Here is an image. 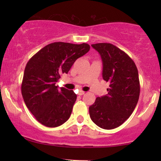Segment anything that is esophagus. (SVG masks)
Returning <instances> with one entry per match:
<instances>
[{
	"label": "esophagus",
	"instance_id": "esophagus-1",
	"mask_svg": "<svg viewBox=\"0 0 161 161\" xmlns=\"http://www.w3.org/2000/svg\"><path fill=\"white\" fill-rule=\"evenodd\" d=\"M85 93H86V92H85L84 91H79V95H85Z\"/></svg>",
	"mask_w": 161,
	"mask_h": 161
}]
</instances>
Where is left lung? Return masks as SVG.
<instances>
[{"instance_id": "8db88e82", "label": "left lung", "mask_w": 161, "mask_h": 161, "mask_svg": "<svg viewBox=\"0 0 161 161\" xmlns=\"http://www.w3.org/2000/svg\"><path fill=\"white\" fill-rule=\"evenodd\" d=\"M100 53L103 63L102 76L110 83L108 95L97 97L89 107L92 120L97 126L113 129L131 116L140 94L138 72L127 53L110 43L92 45Z\"/></svg>"}]
</instances>
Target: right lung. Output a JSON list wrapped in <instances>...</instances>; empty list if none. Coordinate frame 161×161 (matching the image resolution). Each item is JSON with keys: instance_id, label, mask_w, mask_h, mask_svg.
<instances>
[{"instance_id": "obj_1", "label": "right lung", "mask_w": 161, "mask_h": 161, "mask_svg": "<svg viewBox=\"0 0 161 161\" xmlns=\"http://www.w3.org/2000/svg\"><path fill=\"white\" fill-rule=\"evenodd\" d=\"M89 50L86 43L53 42L28 61L22 82V95L28 109L42 125L53 128L68 120L77 95L65 88L58 90L55 84Z\"/></svg>"}]
</instances>
